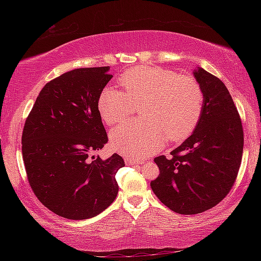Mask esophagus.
Here are the masks:
<instances>
[{"label": "esophagus", "mask_w": 261, "mask_h": 261, "mask_svg": "<svg viewBox=\"0 0 261 261\" xmlns=\"http://www.w3.org/2000/svg\"><path fill=\"white\" fill-rule=\"evenodd\" d=\"M125 163L126 165H139V163H143V161H139L138 159H134V158H126L125 159Z\"/></svg>", "instance_id": "obj_1"}]
</instances>
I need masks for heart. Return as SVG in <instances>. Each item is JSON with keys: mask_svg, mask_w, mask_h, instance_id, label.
<instances>
[{"mask_svg": "<svg viewBox=\"0 0 261 261\" xmlns=\"http://www.w3.org/2000/svg\"><path fill=\"white\" fill-rule=\"evenodd\" d=\"M120 83L125 93L106 87L98 99L100 117L108 126L125 122L140 106L143 121L118 126L112 132V145L127 156H140L161 146L165 137L180 140L196 127L204 109V92L190 74L139 65L124 72Z\"/></svg>", "mask_w": 261, "mask_h": 261, "instance_id": "b5f03b06", "label": "heart"}]
</instances>
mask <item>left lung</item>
Instances as JSON below:
<instances>
[{"instance_id": "1", "label": "left lung", "mask_w": 261, "mask_h": 261, "mask_svg": "<svg viewBox=\"0 0 261 261\" xmlns=\"http://www.w3.org/2000/svg\"><path fill=\"white\" fill-rule=\"evenodd\" d=\"M194 78L204 92V109L192 135L170 153L154 159L160 175L151 182L168 208L192 215L212 208L227 196L240 170L244 135L226 85L198 67Z\"/></svg>"}]
</instances>
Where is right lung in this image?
Segmentation results:
<instances>
[{
  "mask_svg": "<svg viewBox=\"0 0 261 261\" xmlns=\"http://www.w3.org/2000/svg\"><path fill=\"white\" fill-rule=\"evenodd\" d=\"M109 67L82 68L47 83L26 118L21 152L29 183L41 204L62 218L86 220L115 200L118 154L102 160L94 152L108 137L98 99L113 78Z\"/></svg>",
  "mask_w": 261,
  "mask_h": 261,
  "instance_id": "add662e5",
  "label": "right lung"
}]
</instances>
